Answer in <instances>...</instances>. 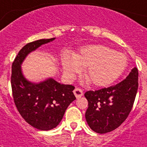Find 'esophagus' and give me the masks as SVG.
Here are the masks:
<instances>
[{"instance_id":"obj_1","label":"esophagus","mask_w":147,"mask_h":147,"mask_svg":"<svg viewBox=\"0 0 147 147\" xmlns=\"http://www.w3.org/2000/svg\"><path fill=\"white\" fill-rule=\"evenodd\" d=\"M73 92H74V94H75V96H76V97L77 98H81V97L84 95L83 91H82V90L80 88H76L75 90H74Z\"/></svg>"}]
</instances>
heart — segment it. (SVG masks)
I'll return each mask as SVG.
<instances>
[{
    "mask_svg": "<svg viewBox=\"0 0 147 147\" xmlns=\"http://www.w3.org/2000/svg\"><path fill=\"white\" fill-rule=\"evenodd\" d=\"M65 76L72 78L87 67L86 76L97 87H108L115 82L127 67L125 55L102 45L81 48L74 57L65 56L62 60Z\"/></svg>",
    "mask_w": 147,
    "mask_h": 147,
    "instance_id": "b5f03b06",
    "label": "heart"
}]
</instances>
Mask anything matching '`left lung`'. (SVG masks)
<instances>
[{
    "mask_svg": "<svg viewBox=\"0 0 147 147\" xmlns=\"http://www.w3.org/2000/svg\"><path fill=\"white\" fill-rule=\"evenodd\" d=\"M138 88V70L133 68L120 83L108 88L87 91L85 118L92 131L105 134L113 131L128 117Z\"/></svg>",
    "mask_w": 147,
    "mask_h": 147,
    "instance_id": "8db88e82",
    "label": "left lung"
}]
</instances>
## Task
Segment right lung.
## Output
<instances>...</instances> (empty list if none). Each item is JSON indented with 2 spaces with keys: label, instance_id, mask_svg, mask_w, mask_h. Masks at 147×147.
<instances>
[{
  "label": "right lung",
  "instance_id": "right-lung-1",
  "mask_svg": "<svg viewBox=\"0 0 147 147\" xmlns=\"http://www.w3.org/2000/svg\"><path fill=\"white\" fill-rule=\"evenodd\" d=\"M55 39H42L28 43L19 51L12 65L11 85L15 105L28 124L42 131L57 126L68 106L76 98L72 85L61 84L52 78L34 83L22 72V64L26 57Z\"/></svg>",
  "mask_w": 147,
  "mask_h": 147
}]
</instances>
